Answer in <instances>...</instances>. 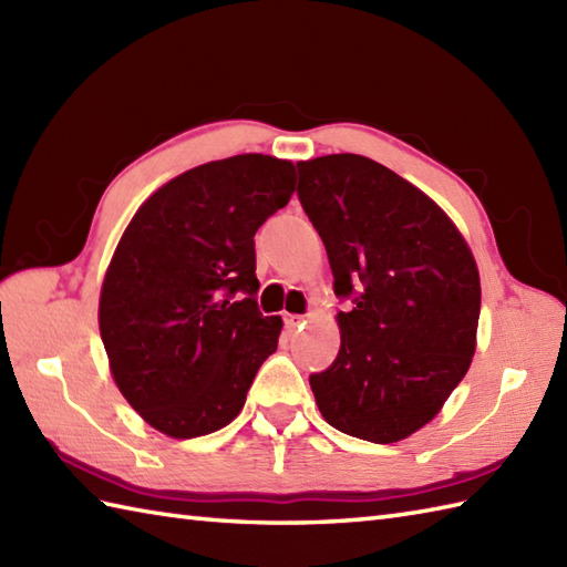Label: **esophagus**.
<instances>
[{"mask_svg": "<svg viewBox=\"0 0 567 567\" xmlns=\"http://www.w3.org/2000/svg\"><path fill=\"white\" fill-rule=\"evenodd\" d=\"M305 327V317L302 315H285V329L287 331H297Z\"/></svg>", "mask_w": 567, "mask_h": 567, "instance_id": "obj_1", "label": "esophagus"}]
</instances>
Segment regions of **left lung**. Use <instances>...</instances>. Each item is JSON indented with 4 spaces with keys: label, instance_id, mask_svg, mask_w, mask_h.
<instances>
[{
    "label": "left lung",
    "instance_id": "obj_1",
    "mask_svg": "<svg viewBox=\"0 0 567 567\" xmlns=\"http://www.w3.org/2000/svg\"><path fill=\"white\" fill-rule=\"evenodd\" d=\"M297 197L329 252L341 348L309 375L321 416L394 443L439 414L475 353L480 275L436 202L365 155L297 163Z\"/></svg>",
    "mask_w": 567,
    "mask_h": 567
}]
</instances>
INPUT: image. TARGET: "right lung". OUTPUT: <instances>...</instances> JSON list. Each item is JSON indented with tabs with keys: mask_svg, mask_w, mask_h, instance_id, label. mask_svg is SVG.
Instances as JSON below:
<instances>
[{
	"mask_svg": "<svg viewBox=\"0 0 567 567\" xmlns=\"http://www.w3.org/2000/svg\"><path fill=\"white\" fill-rule=\"evenodd\" d=\"M295 192V165L246 153L192 167L136 212L100 297V331L126 402L173 439L244 409L280 317L258 309L256 236Z\"/></svg>",
	"mask_w": 567,
	"mask_h": 567,
	"instance_id": "1",
	"label": "right lung"
}]
</instances>
